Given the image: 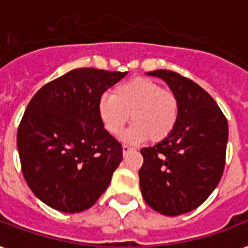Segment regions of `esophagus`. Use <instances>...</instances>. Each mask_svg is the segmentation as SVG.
Wrapping results in <instances>:
<instances>
[{"label": "esophagus", "instance_id": "1", "mask_svg": "<svg viewBox=\"0 0 248 248\" xmlns=\"http://www.w3.org/2000/svg\"><path fill=\"white\" fill-rule=\"evenodd\" d=\"M122 151H124V155H127V153H130V152L132 151V148L128 147V145H124V147H122Z\"/></svg>", "mask_w": 248, "mask_h": 248}]
</instances>
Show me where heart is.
Segmentation results:
<instances>
[{
  "label": "heart",
  "instance_id": "1",
  "mask_svg": "<svg viewBox=\"0 0 248 248\" xmlns=\"http://www.w3.org/2000/svg\"><path fill=\"white\" fill-rule=\"evenodd\" d=\"M97 113L110 135L120 136L131 114L134 124L124 135L126 141H161L176 126L179 99L175 93L162 89L159 83L136 77L117 86L113 95L103 93L97 101Z\"/></svg>",
  "mask_w": 248,
  "mask_h": 248
}]
</instances>
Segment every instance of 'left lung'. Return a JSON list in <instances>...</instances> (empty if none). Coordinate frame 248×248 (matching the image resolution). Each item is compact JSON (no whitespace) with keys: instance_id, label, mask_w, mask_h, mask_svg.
Instances as JSON below:
<instances>
[{"instance_id":"1","label":"left lung","mask_w":248,"mask_h":248,"mask_svg":"<svg viewBox=\"0 0 248 248\" xmlns=\"http://www.w3.org/2000/svg\"><path fill=\"white\" fill-rule=\"evenodd\" d=\"M162 78L179 99L173 131L153 147L143 148L139 170L144 201L155 211L177 216L203 203L217 186L228 143V121L201 86L176 72L147 73Z\"/></svg>"}]
</instances>
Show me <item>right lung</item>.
Wrapping results in <instances>:
<instances>
[{
  "label": "right lung",
  "mask_w": 248,
  "mask_h": 248,
  "mask_svg": "<svg viewBox=\"0 0 248 248\" xmlns=\"http://www.w3.org/2000/svg\"><path fill=\"white\" fill-rule=\"evenodd\" d=\"M127 72L79 68L41 87L17 128L27 184L44 203L85 211L107 190L122 147L101 124L97 101Z\"/></svg>",
  "instance_id": "right-lung-1"
}]
</instances>
